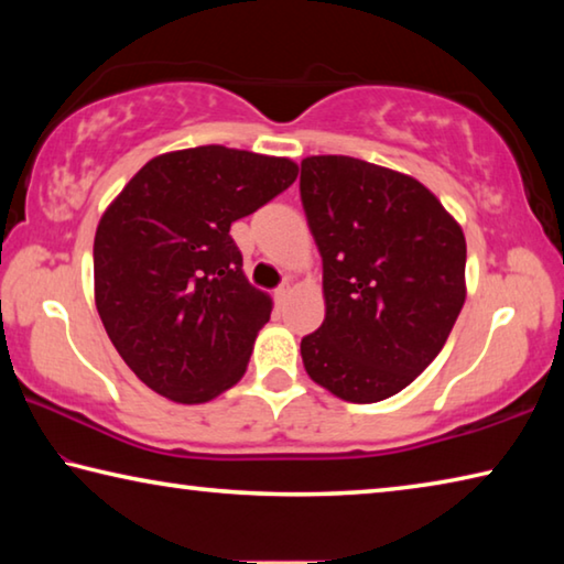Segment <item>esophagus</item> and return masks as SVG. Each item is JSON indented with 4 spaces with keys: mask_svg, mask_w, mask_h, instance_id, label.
<instances>
[{
    "mask_svg": "<svg viewBox=\"0 0 564 564\" xmlns=\"http://www.w3.org/2000/svg\"><path fill=\"white\" fill-rule=\"evenodd\" d=\"M289 293H291V285H289V283H281V285H279V289H275V291H273V299H275V303H279V305H281V303H283L285 299H289Z\"/></svg>",
    "mask_w": 564,
    "mask_h": 564,
    "instance_id": "esophagus-1",
    "label": "esophagus"
}]
</instances>
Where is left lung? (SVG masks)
Masks as SVG:
<instances>
[{
  "label": "left lung",
  "instance_id": "obj_1",
  "mask_svg": "<svg viewBox=\"0 0 564 564\" xmlns=\"http://www.w3.org/2000/svg\"><path fill=\"white\" fill-rule=\"evenodd\" d=\"M326 321L308 376L350 403L395 395L443 350L465 303V236L420 181L352 156L301 161Z\"/></svg>",
  "mask_w": 564,
  "mask_h": 564
}]
</instances>
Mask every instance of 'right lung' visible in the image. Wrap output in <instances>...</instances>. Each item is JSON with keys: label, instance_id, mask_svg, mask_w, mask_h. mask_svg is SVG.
Masks as SVG:
<instances>
[{"label": "right lung", "instance_id": "obj_1", "mask_svg": "<svg viewBox=\"0 0 564 564\" xmlns=\"http://www.w3.org/2000/svg\"><path fill=\"white\" fill-rule=\"evenodd\" d=\"M299 166L226 147L151 159L101 216L97 311L123 362L159 395L206 403L238 383L271 299L246 281L231 224Z\"/></svg>", "mask_w": 564, "mask_h": 564}]
</instances>
